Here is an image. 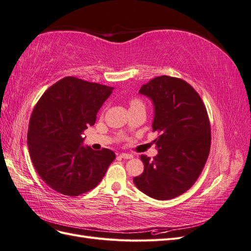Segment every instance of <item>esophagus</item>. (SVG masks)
<instances>
[{"label": "esophagus", "instance_id": "1", "mask_svg": "<svg viewBox=\"0 0 251 251\" xmlns=\"http://www.w3.org/2000/svg\"><path fill=\"white\" fill-rule=\"evenodd\" d=\"M120 157H123L124 159H132L133 155L132 154H128V153H121Z\"/></svg>", "mask_w": 251, "mask_h": 251}]
</instances>
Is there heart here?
<instances>
[{
    "label": "heart",
    "mask_w": 251,
    "mask_h": 251,
    "mask_svg": "<svg viewBox=\"0 0 251 251\" xmlns=\"http://www.w3.org/2000/svg\"><path fill=\"white\" fill-rule=\"evenodd\" d=\"M140 104H143V103L141 100H138V98H132L130 100V108L135 107V105H140Z\"/></svg>",
    "instance_id": "b5f03b06"
}]
</instances>
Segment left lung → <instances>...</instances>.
Listing matches in <instances>:
<instances>
[{
  "instance_id": "8db88e82",
  "label": "left lung",
  "mask_w": 251,
  "mask_h": 251,
  "mask_svg": "<svg viewBox=\"0 0 251 251\" xmlns=\"http://www.w3.org/2000/svg\"><path fill=\"white\" fill-rule=\"evenodd\" d=\"M139 93L154 103L153 131L158 155H141L144 171L134 178L139 191L157 200H169L191 188L204 168L210 150L206 108L185 80L162 75L143 85Z\"/></svg>"
}]
</instances>
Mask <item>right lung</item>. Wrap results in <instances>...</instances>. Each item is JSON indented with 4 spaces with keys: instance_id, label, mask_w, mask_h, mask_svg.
<instances>
[{
    "instance_id": "right-lung-1",
    "label": "right lung",
    "mask_w": 251,
    "mask_h": 251,
    "mask_svg": "<svg viewBox=\"0 0 251 251\" xmlns=\"http://www.w3.org/2000/svg\"><path fill=\"white\" fill-rule=\"evenodd\" d=\"M113 88L68 76L51 86L34 107L29 121L28 149L43 181L65 196H79L103 178L115 153L83 147L81 133Z\"/></svg>"
}]
</instances>
